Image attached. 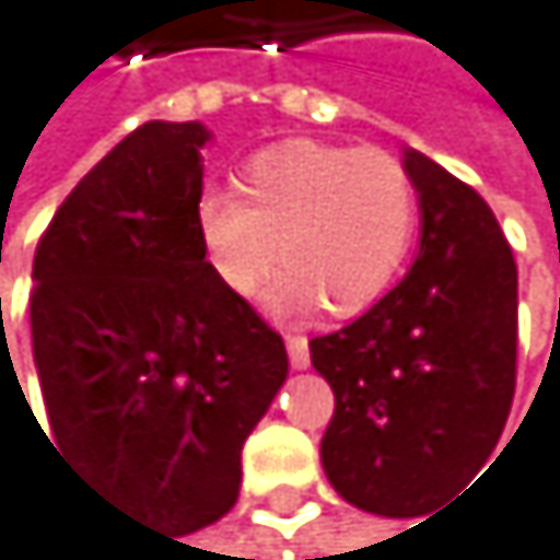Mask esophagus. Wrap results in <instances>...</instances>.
Listing matches in <instances>:
<instances>
[{
  "mask_svg": "<svg viewBox=\"0 0 560 560\" xmlns=\"http://www.w3.org/2000/svg\"><path fill=\"white\" fill-rule=\"evenodd\" d=\"M287 354H290V369H307L311 364V348H307V338H301V335H290L287 338Z\"/></svg>",
  "mask_w": 560,
  "mask_h": 560,
  "instance_id": "34e87169",
  "label": "esophagus"
}]
</instances>
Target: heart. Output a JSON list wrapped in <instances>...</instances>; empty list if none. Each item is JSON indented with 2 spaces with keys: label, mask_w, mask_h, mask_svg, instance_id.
Listing matches in <instances>:
<instances>
[{
  "label": "heart",
  "mask_w": 560,
  "mask_h": 560,
  "mask_svg": "<svg viewBox=\"0 0 560 560\" xmlns=\"http://www.w3.org/2000/svg\"><path fill=\"white\" fill-rule=\"evenodd\" d=\"M240 191L212 188L199 199V240L233 293H253L280 259L287 270L267 304L287 317L372 307L416 240V182L378 148L293 138L259 151Z\"/></svg>",
  "instance_id": "b5f03b06"
}]
</instances>
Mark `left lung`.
<instances>
[{
	"label": "left lung",
	"mask_w": 560,
	"mask_h": 560,
	"mask_svg": "<svg viewBox=\"0 0 560 560\" xmlns=\"http://www.w3.org/2000/svg\"><path fill=\"white\" fill-rule=\"evenodd\" d=\"M419 256L382 301L311 341L335 392L324 474L378 517H422L474 480L511 416L517 264L474 188L406 148Z\"/></svg>",
	"instance_id": "left-lung-1"
}]
</instances>
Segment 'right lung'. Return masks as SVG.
<instances>
[{
	"label": "right lung",
	"mask_w": 560,
	"mask_h": 560,
	"mask_svg": "<svg viewBox=\"0 0 560 560\" xmlns=\"http://www.w3.org/2000/svg\"><path fill=\"white\" fill-rule=\"evenodd\" d=\"M202 120H148L57 209L33 259L46 440L101 497L185 537L233 511L287 348L199 240ZM43 429V425H39Z\"/></svg>",
	"instance_id": "obj_1"
}]
</instances>
